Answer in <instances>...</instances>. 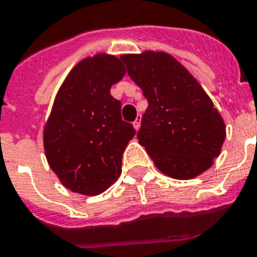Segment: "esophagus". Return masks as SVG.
Returning a JSON list of instances; mask_svg holds the SVG:
<instances>
[{
    "label": "esophagus",
    "instance_id": "obj_1",
    "mask_svg": "<svg viewBox=\"0 0 257 257\" xmlns=\"http://www.w3.org/2000/svg\"><path fill=\"white\" fill-rule=\"evenodd\" d=\"M133 126H134L135 130H139V127H141V115L137 116V119H135L134 123H133Z\"/></svg>",
    "mask_w": 257,
    "mask_h": 257
}]
</instances>
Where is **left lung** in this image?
<instances>
[{
    "mask_svg": "<svg viewBox=\"0 0 257 257\" xmlns=\"http://www.w3.org/2000/svg\"><path fill=\"white\" fill-rule=\"evenodd\" d=\"M127 73L149 101L138 141L157 169L192 180L213 165L225 139V123L198 81L166 52L123 55Z\"/></svg>",
    "mask_w": 257,
    "mask_h": 257,
    "instance_id": "obj_1",
    "label": "left lung"
}]
</instances>
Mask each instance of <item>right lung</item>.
<instances>
[{
  "label": "right lung",
  "mask_w": 257,
  "mask_h": 257,
  "mask_svg": "<svg viewBox=\"0 0 257 257\" xmlns=\"http://www.w3.org/2000/svg\"><path fill=\"white\" fill-rule=\"evenodd\" d=\"M124 73L122 56L97 53L73 67L55 97L44 149L51 169L72 192L96 196L120 176L135 130L122 119V103L110 89Z\"/></svg>",
  "instance_id": "add662e5"
}]
</instances>
